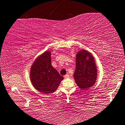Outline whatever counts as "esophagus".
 I'll list each match as a JSON object with an SVG mask.
<instances>
[{
  "label": "esophagus",
  "mask_w": 125,
  "mask_h": 125,
  "mask_svg": "<svg viewBox=\"0 0 125 125\" xmlns=\"http://www.w3.org/2000/svg\"><path fill=\"white\" fill-rule=\"evenodd\" d=\"M69 76H69V74H66L65 75H64V78L65 79H68V78H69Z\"/></svg>",
  "instance_id": "obj_1"
}]
</instances>
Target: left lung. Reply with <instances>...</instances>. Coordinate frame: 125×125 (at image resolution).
Instances as JSON below:
<instances>
[{"label":"left lung","instance_id":"obj_1","mask_svg":"<svg viewBox=\"0 0 125 125\" xmlns=\"http://www.w3.org/2000/svg\"><path fill=\"white\" fill-rule=\"evenodd\" d=\"M97 69L95 59L91 52L84 49L76 54V68L74 78L79 88L87 90L95 84Z\"/></svg>","mask_w":125,"mask_h":125}]
</instances>
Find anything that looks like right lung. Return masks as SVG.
Segmentation results:
<instances>
[{
	"mask_svg": "<svg viewBox=\"0 0 125 125\" xmlns=\"http://www.w3.org/2000/svg\"><path fill=\"white\" fill-rule=\"evenodd\" d=\"M51 52L46 51L38 56L32 63L30 80L34 88L43 94L56 91L64 78L51 65Z\"/></svg>",
	"mask_w": 125,
	"mask_h": 125,
	"instance_id": "add662e5",
	"label": "right lung"
}]
</instances>
